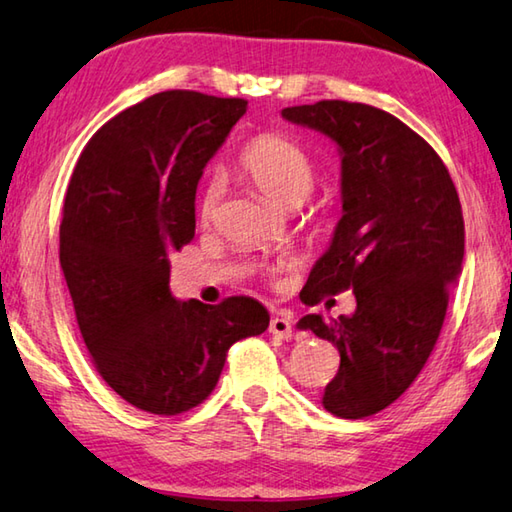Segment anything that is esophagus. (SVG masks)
Here are the masks:
<instances>
[{
	"mask_svg": "<svg viewBox=\"0 0 512 512\" xmlns=\"http://www.w3.org/2000/svg\"><path fill=\"white\" fill-rule=\"evenodd\" d=\"M268 332H271L273 336H277V339L289 341L291 336H293V325H291L289 318L273 316V318H271V325H268Z\"/></svg>",
	"mask_w": 512,
	"mask_h": 512,
	"instance_id": "1",
	"label": "esophagus"
}]
</instances>
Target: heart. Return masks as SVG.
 Segmentation results:
<instances>
[{
  "mask_svg": "<svg viewBox=\"0 0 512 512\" xmlns=\"http://www.w3.org/2000/svg\"><path fill=\"white\" fill-rule=\"evenodd\" d=\"M241 176L248 178L268 201L280 207H298L309 196L316 169L309 153L300 144L280 135H264L250 142L237 162ZM221 198V180L214 178L205 187L201 214L210 219Z\"/></svg>",
  "mask_w": 512,
  "mask_h": 512,
  "instance_id": "1",
  "label": "heart"
}]
</instances>
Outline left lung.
Masks as SVG:
<instances>
[{
	"label": "left lung",
	"instance_id": "left-lung-1",
	"mask_svg": "<svg viewBox=\"0 0 512 512\" xmlns=\"http://www.w3.org/2000/svg\"><path fill=\"white\" fill-rule=\"evenodd\" d=\"M282 117L329 137L341 155V219L300 298L352 289L357 309L309 329L341 354L323 406L359 420L393 404L427 363L461 275V201L438 153L388 112L350 101L284 108Z\"/></svg>",
	"mask_w": 512,
	"mask_h": 512
}]
</instances>
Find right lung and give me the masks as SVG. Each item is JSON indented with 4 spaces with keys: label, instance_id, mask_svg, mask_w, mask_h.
Listing matches in <instances>:
<instances>
[{
    "label": "right lung",
    "instance_id": "right-lung-1",
    "mask_svg": "<svg viewBox=\"0 0 512 512\" xmlns=\"http://www.w3.org/2000/svg\"><path fill=\"white\" fill-rule=\"evenodd\" d=\"M248 101L169 90L103 124L69 180L60 266L106 384L155 415L214 391L230 345L266 332L262 302L176 300L169 257L194 239L196 187Z\"/></svg>",
    "mask_w": 512,
    "mask_h": 512
}]
</instances>
